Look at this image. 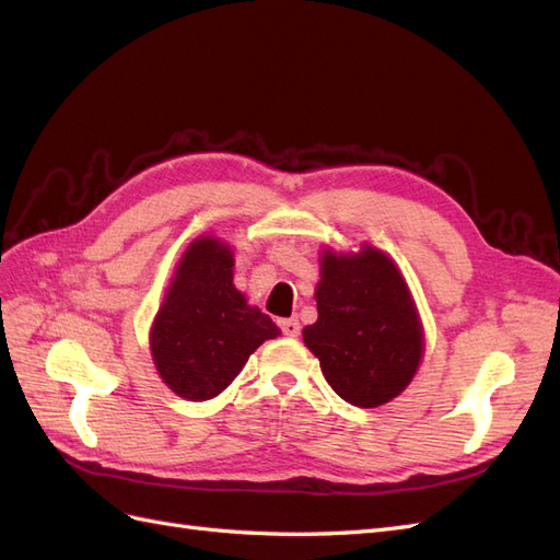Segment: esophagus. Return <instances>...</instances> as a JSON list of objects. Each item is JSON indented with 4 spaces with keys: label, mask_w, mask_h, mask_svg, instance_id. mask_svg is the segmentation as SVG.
<instances>
[{
    "label": "esophagus",
    "mask_w": 560,
    "mask_h": 560,
    "mask_svg": "<svg viewBox=\"0 0 560 560\" xmlns=\"http://www.w3.org/2000/svg\"><path fill=\"white\" fill-rule=\"evenodd\" d=\"M280 329L284 336H299L301 334V325L296 317H290V319H280Z\"/></svg>",
    "instance_id": "obj_1"
}]
</instances>
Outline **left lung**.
I'll list each match as a JSON object with an SVG mask.
<instances>
[{"label":"left lung","mask_w":560,"mask_h":560,"mask_svg":"<svg viewBox=\"0 0 560 560\" xmlns=\"http://www.w3.org/2000/svg\"><path fill=\"white\" fill-rule=\"evenodd\" d=\"M317 322L303 343L319 360L334 393L374 409L397 397L422 358V331L397 266L383 252L322 254Z\"/></svg>","instance_id":"1"}]
</instances>
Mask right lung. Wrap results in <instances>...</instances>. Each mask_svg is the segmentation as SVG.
<instances>
[{"mask_svg": "<svg viewBox=\"0 0 560 560\" xmlns=\"http://www.w3.org/2000/svg\"><path fill=\"white\" fill-rule=\"evenodd\" d=\"M233 254L217 238L184 252L151 327V354L175 395L206 401L241 374L249 354L280 329L247 306L233 284Z\"/></svg>", "mask_w": 560, "mask_h": 560, "instance_id": "obj_1", "label": "right lung"}]
</instances>
